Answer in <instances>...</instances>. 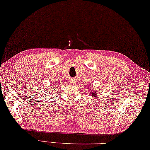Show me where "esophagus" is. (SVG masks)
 I'll list each match as a JSON object with an SVG mask.
<instances>
[{
    "label": "esophagus",
    "mask_w": 150,
    "mask_h": 150,
    "mask_svg": "<svg viewBox=\"0 0 150 150\" xmlns=\"http://www.w3.org/2000/svg\"><path fill=\"white\" fill-rule=\"evenodd\" d=\"M70 82H71V84H73V83L75 82V80H73V79H71V80H70Z\"/></svg>",
    "instance_id": "34e87169"
}]
</instances>
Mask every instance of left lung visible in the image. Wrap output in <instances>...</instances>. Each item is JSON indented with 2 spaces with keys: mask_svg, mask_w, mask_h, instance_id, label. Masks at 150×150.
I'll list each match as a JSON object with an SVG mask.
<instances>
[{
  "mask_svg": "<svg viewBox=\"0 0 150 150\" xmlns=\"http://www.w3.org/2000/svg\"><path fill=\"white\" fill-rule=\"evenodd\" d=\"M90 86H91V85H90ZM91 88L90 87V88H89V90H90ZM90 93H91L90 95L91 96L92 98H97L98 92L96 91H91V92H90Z\"/></svg>",
  "mask_w": 150,
  "mask_h": 150,
  "instance_id": "1",
  "label": "left lung"
}]
</instances>
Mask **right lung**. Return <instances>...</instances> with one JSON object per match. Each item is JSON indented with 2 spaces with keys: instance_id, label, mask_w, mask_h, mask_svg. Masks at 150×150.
<instances>
[{
  "instance_id": "obj_1",
  "label": "right lung",
  "mask_w": 150,
  "mask_h": 150,
  "mask_svg": "<svg viewBox=\"0 0 150 150\" xmlns=\"http://www.w3.org/2000/svg\"><path fill=\"white\" fill-rule=\"evenodd\" d=\"M54 86H55V87H57V86H56V84H55V85H54Z\"/></svg>"
}]
</instances>
